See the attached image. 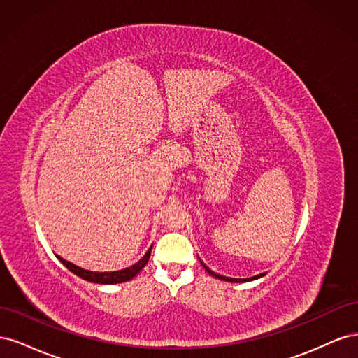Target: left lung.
<instances>
[{
    "label": "left lung",
    "instance_id": "8db88e82",
    "mask_svg": "<svg viewBox=\"0 0 358 358\" xmlns=\"http://www.w3.org/2000/svg\"><path fill=\"white\" fill-rule=\"evenodd\" d=\"M200 263H201V266H203V268H206V272H208L209 275H212V276H215V278H218V279H222V280H227V282H249V280H254V279H258V278H262V276H264V273H262V275H257V276H252V278H246V279H237V278H227V276H221V275H218V273H215V272H212V270L209 268V267H206V264L201 262L200 259Z\"/></svg>",
    "mask_w": 358,
    "mask_h": 358
}]
</instances>
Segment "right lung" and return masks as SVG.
I'll return each instance as SVG.
<instances>
[{"label":"right lung","instance_id":"obj_1","mask_svg":"<svg viewBox=\"0 0 358 358\" xmlns=\"http://www.w3.org/2000/svg\"><path fill=\"white\" fill-rule=\"evenodd\" d=\"M150 251H152V246L148 249V252L138 259V262L133 266H129L127 268L122 270H116V272H91V270H85L82 267H78L76 264L67 262V259L61 258L59 255L58 259L66 266L70 272H73L74 275H78L79 278L88 280V282H94V284H121V282H127V280H131L138 272H142V268L148 264V259L150 257Z\"/></svg>","mask_w":358,"mask_h":358}]
</instances>
